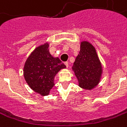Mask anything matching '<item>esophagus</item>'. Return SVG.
<instances>
[{
	"instance_id": "1",
	"label": "esophagus",
	"mask_w": 127,
	"mask_h": 127,
	"mask_svg": "<svg viewBox=\"0 0 127 127\" xmlns=\"http://www.w3.org/2000/svg\"><path fill=\"white\" fill-rule=\"evenodd\" d=\"M64 64H65V66H66L67 67H68V65H69V64H68L67 62H65V63H64Z\"/></svg>"
}]
</instances>
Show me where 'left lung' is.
<instances>
[{
	"mask_svg": "<svg viewBox=\"0 0 127 127\" xmlns=\"http://www.w3.org/2000/svg\"><path fill=\"white\" fill-rule=\"evenodd\" d=\"M72 69L77 77L79 86L86 90H91L100 82L103 69L96 50L88 41H82L79 54L74 63Z\"/></svg>",
	"mask_w": 127,
	"mask_h": 127,
	"instance_id": "1",
	"label": "left lung"
}]
</instances>
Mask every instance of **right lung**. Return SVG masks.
Wrapping results in <instances>:
<instances>
[{
  "instance_id": "right-lung-1",
  "label": "right lung",
  "mask_w": 127,
  "mask_h": 127,
  "mask_svg": "<svg viewBox=\"0 0 127 127\" xmlns=\"http://www.w3.org/2000/svg\"><path fill=\"white\" fill-rule=\"evenodd\" d=\"M49 44L39 46L31 53L24 64V77L32 89L48 95L55 85L54 78L60 69L66 67L58 58L53 57L49 52Z\"/></svg>"
}]
</instances>
